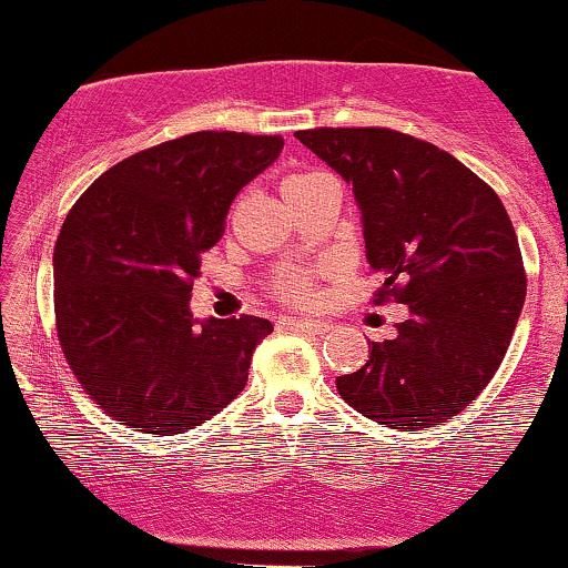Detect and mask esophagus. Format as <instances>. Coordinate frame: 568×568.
Here are the masks:
<instances>
[{
  "label": "esophagus",
  "mask_w": 568,
  "mask_h": 568,
  "mask_svg": "<svg viewBox=\"0 0 568 568\" xmlns=\"http://www.w3.org/2000/svg\"><path fill=\"white\" fill-rule=\"evenodd\" d=\"M284 324L297 328V332H305V334H326L328 332V324H324V321H313V318L286 316Z\"/></svg>",
  "instance_id": "esophagus-1"
}]
</instances>
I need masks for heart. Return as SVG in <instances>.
I'll use <instances>...</instances> for the list:
<instances>
[{"label":"heart","mask_w":568,"mask_h":568,"mask_svg":"<svg viewBox=\"0 0 568 568\" xmlns=\"http://www.w3.org/2000/svg\"><path fill=\"white\" fill-rule=\"evenodd\" d=\"M307 176H311V173H295V176H290L284 181V189L297 184L300 179H307ZM282 295L286 300H307L311 297V278L300 276V273L297 276H286L282 282Z\"/></svg>","instance_id":"obj_1"}]
</instances>
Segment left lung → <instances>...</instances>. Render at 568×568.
Segmentation results:
<instances>
[{
  "label": "left lung",
  "instance_id": "8db88e82",
  "mask_svg": "<svg viewBox=\"0 0 568 568\" xmlns=\"http://www.w3.org/2000/svg\"><path fill=\"white\" fill-rule=\"evenodd\" d=\"M297 139L353 186L371 271L408 305L397 337L337 379L342 400L389 429L418 432L466 408L498 371L527 276L514 223L477 173L389 129H313Z\"/></svg>",
  "mask_w": 568,
  "mask_h": 568
}]
</instances>
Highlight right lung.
Listing matches in <instances>:
<instances>
[{"instance_id":"1","label":"right lung","mask_w":568,"mask_h":568,"mask_svg":"<svg viewBox=\"0 0 568 568\" xmlns=\"http://www.w3.org/2000/svg\"><path fill=\"white\" fill-rule=\"evenodd\" d=\"M282 150V136L186 134L104 171L62 223L52 257L62 353L91 400L131 429L181 434L247 384L271 321H200L189 300L231 202Z\"/></svg>"}]
</instances>
